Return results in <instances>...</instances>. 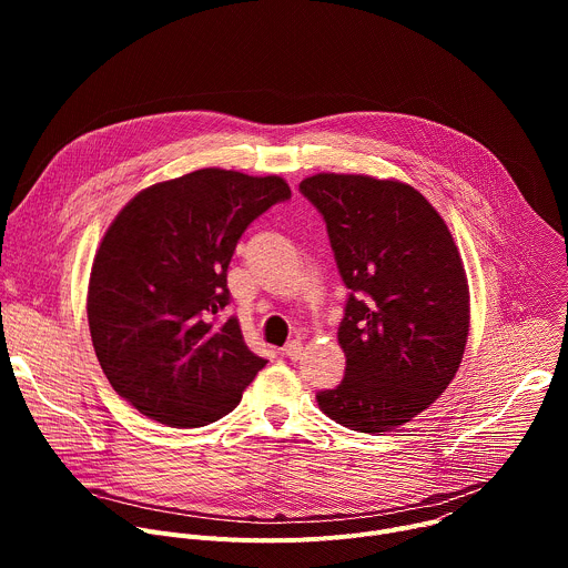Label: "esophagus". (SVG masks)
I'll return each mask as SVG.
<instances>
[{"mask_svg": "<svg viewBox=\"0 0 568 568\" xmlns=\"http://www.w3.org/2000/svg\"><path fill=\"white\" fill-rule=\"evenodd\" d=\"M283 355L290 357L292 362L301 359V355H303V344H301V339H290V342L283 346Z\"/></svg>", "mask_w": 568, "mask_h": 568, "instance_id": "34e87169", "label": "esophagus"}]
</instances>
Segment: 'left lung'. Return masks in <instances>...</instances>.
<instances>
[{"label": "left lung", "mask_w": 568, "mask_h": 568, "mask_svg": "<svg viewBox=\"0 0 568 568\" xmlns=\"http://www.w3.org/2000/svg\"><path fill=\"white\" fill-rule=\"evenodd\" d=\"M298 191L326 222L351 290L339 323L346 373L316 393L335 423L382 434L409 423L454 379L469 333V290L456 242L414 186L318 173Z\"/></svg>", "instance_id": "left-lung-1"}]
</instances>
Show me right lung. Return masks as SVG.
<instances>
[{
	"mask_svg": "<svg viewBox=\"0 0 568 568\" xmlns=\"http://www.w3.org/2000/svg\"><path fill=\"white\" fill-rule=\"evenodd\" d=\"M283 178L202 169L134 195L97 252L88 321L112 388L161 425L191 429L231 414L256 373L240 323H215L245 229L290 200Z\"/></svg>",
	"mask_w": 568,
	"mask_h": 568,
	"instance_id": "add662e5",
	"label": "right lung"
}]
</instances>
